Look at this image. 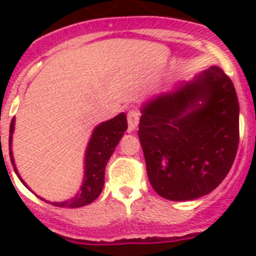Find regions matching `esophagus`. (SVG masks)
I'll return each mask as SVG.
<instances>
[{"label": "esophagus", "instance_id": "obj_1", "mask_svg": "<svg viewBox=\"0 0 256 256\" xmlns=\"http://www.w3.org/2000/svg\"><path fill=\"white\" fill-rule=\"evenodd\" d=\"M128 130L132 132V130H136V128L140 124V112H136V110H130L128 112Z\"/></svg>", "mask_w": 256, "mask_h": 256}]
</instances>
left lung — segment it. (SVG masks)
Returning a JSON list of instances; mask_svg holds the SVG:
<instances>
[{
    "instance_id": "1",
    "label": "left lung",
    "mask_w": 256,
    "mask_h": 256,
    "mask_svg": "<svg viewBox=\"0 0 256 256\" xmlns=\"http://www.w3.org/2000/svg\"><path fill=\"white\" fill-rule=\"evenodd\" d=\"M140 112L138 136L156 194L191 200L226 178L239 144V104L220 68L154 96Z\"/></svg>"
}]
</instances>
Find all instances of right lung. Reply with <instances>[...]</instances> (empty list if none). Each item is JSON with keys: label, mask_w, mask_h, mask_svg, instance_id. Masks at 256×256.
Returning a JSON list of instances; mask_svg holds the SVG:
<instances>
[{"label": "right lung", "mask_w": 256, "mask_h": 256, "mask_svg": "<svg viewBox=\"0 0 256 256\" xmlns=\"http://www.w3.org/2000/svg\"><path fill=\"white\" fill-rule=\"evenodd\" d=\"M126 130H128V120H126L124 112H120V116H114L112 120L98 124L94 128L92 138L88 140L85 156V176H84V183H82L81 188H80V192L70 200L52 202L50 204L57 207H72V208H74V207L86 206L88 203H92V200H96L100 196L102 188H104V168L108 164V160H110V156L116 150V146L118 144V142H120V140L122 138ZM13 132L14 118L10 122L9 154L14 171L18 175L16 164H14L13 152H12ZM18 178L21 179V176L18 175ZM21 182L26 186V183L22 179Z\"/></svg>", "instance_id": "add662e5"}]
</instances>
